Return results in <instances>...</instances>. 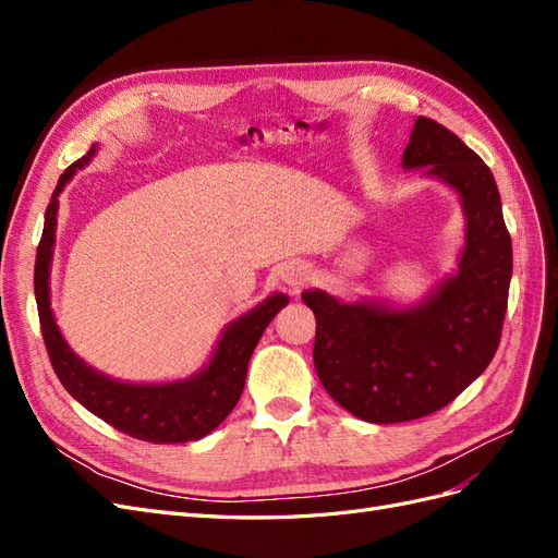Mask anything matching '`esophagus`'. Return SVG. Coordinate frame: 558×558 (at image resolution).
Segmentation results:
<instances>
[{"mask_svg":"<svg viewBox=\"0 0 558 558\" xmlns=\"http://www.w3.org/2000/svg\"><path fill=\"white\" fill-rule=\"evenodd\" d=\"M281 281L289 286L293 293H298L302 286H307L312 281V269L307 265H302V263H291L281 272Z\"/></svg>","mask_w":558,"mask_h":558,"instance_id":"obj_1","label":"esophagus"}]
</instances>
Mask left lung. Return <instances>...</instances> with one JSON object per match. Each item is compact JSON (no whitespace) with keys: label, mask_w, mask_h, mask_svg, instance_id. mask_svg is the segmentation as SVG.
Instances as JSON below:
<instances>
[{"label":"left lung","mask_w":558,"mask_h":558,"mask_svg":"<svg viewBox=\"0 0 558 558\" xmlns=\"http://www.w3.org/2000/svg\"><path fill=\"white\" fill-rule=\"evenodd\" d=\"M402 165L428 167L463 199L468 216L459 272L424 305H342L307 291L316 316L314 367L332 400L373 424H400L442 410L496 356L508 312L512 240L492 170L451 130L418 116Z\"/></svg>","instance_id":"left-lung-1"}]
</instances>
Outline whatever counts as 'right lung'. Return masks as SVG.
<instances>
[{
    "label": "right lung",
    "instance_id": "obj_1",
    "mask_svg": "<svg viewBox=\"0 0 558 558\" xmlns=\"http://www.w3.org/2000/svg\"><path fill=\"white\" fill-rule=\"evenodd\" d=\"M93 154L95 148L88 150V156L66 167L60 177L58 189L46 207L44 232L37 246L35 295L50 365H53L58 379L72 393V398H76L83 408L107 421L116 430L154 445L199 440V437H205L221 424L238 404L244 391L251 353L263 337V330L269 326V320L277 316L281 307L289 305V298H267L260 307L251 310L230 324L207 369H202L199 375L185 381L144 386L113 381L95 373L93 367L74 356V351L62 340L48 298V267L56 240L58 193L78 167L93 158Z\"/></svg>",
    "mask_w": 558,
    "mask_h": 558
}]
</instances>
